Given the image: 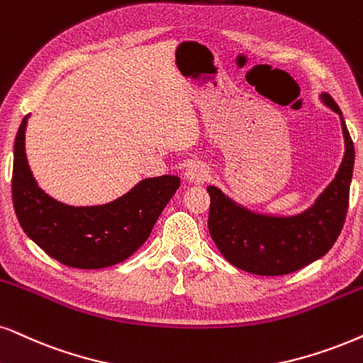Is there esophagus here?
Masks as SVG:
<instances>
[{"label":"esophagus","mask_w":363,"mask_h":363,"mask_svg":"<svg viewBox=\"0 0 363 363\" xmlns=\"http://www.w3.org/2000/svg\"><path fill=\"white\" fill-rule=\"evenodd\" d=\"M209 176V169L204 166L203 162H192L189 167L186 169V181L194 182V184H199V182H204Z\"/></svg>","instance_id":"34e87169"}]
</instances>
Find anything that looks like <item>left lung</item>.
I'll use <instances>...</instances> for the list:
<instances>
[{"instance_id":"obj_1","label":"left lung","mask_w":363,"mask_h":363,"mask_svg":"<svg viewBox=\"0 0 363 363\" xmlns=\"http://www.w3.org/2000/svg\"><path fill=\"white\" fill-rule=\"evenodd\" d=\"M325 107L340 116L345 152L332 182L313 204L295 214L261 213L238 203L216 186H208L211 238L229 263L242 272L278 277L298 272L328 253L340 235L348 209L355 149L342 110L328 94Z\"/></svg>"}]
</instances>
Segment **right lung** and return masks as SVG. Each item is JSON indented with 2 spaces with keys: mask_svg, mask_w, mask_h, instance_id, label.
Returning a JSON list of instances; mask_svg holds the SVG:
<instances>
[{
  "mask_svg": "<svg viewBox=\"0 0 363 363\" xmlns=\"http://www.w3.org/2000/svg\"><path fill=\"white\" fill-rule=\"evenodd\" d=\"M30 116L21 121L13 149V206L23 231L48 256L80 269L117 264L147 241L155 221L181 186L177 176L142 179L105 204L70 206L36 182L25 152Z\"/></svg>",
  "mask_w": 363,
  "mask_h": 363,
  "instance_id": "obj_1",
  "label": "right lung"
}]
</instances>
